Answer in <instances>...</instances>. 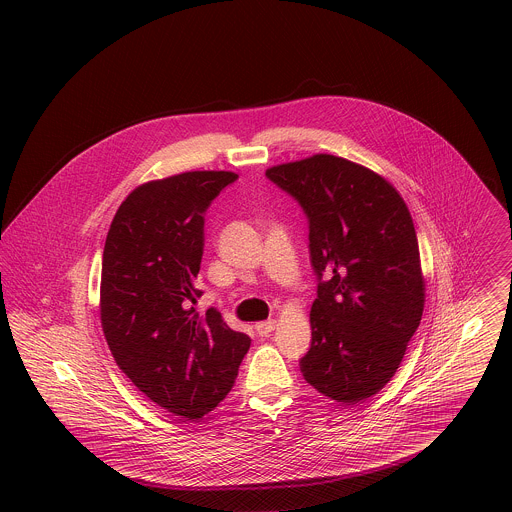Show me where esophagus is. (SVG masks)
<instances>
[{"instance_id":"1","label":"esophagus","mask_w":512,"mask_h":512,"mask_svg":"<svg viewBox=\"0 0 512 512\" xmlns=\"http://www.w3.org/2000/svg\"><path fill=\"white\" fill-rule=\"evenodd\" d=\"M276 328V320H272V318H268V320H263V322H257L255 324V330H257V334L263 338V336H268L272 330Z\"/></svg>"}]
</instances>
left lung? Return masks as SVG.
<instances>
[{
  "label": "left lung",
  "mask_w": 512,
  "mask_h": 512,
  "mask_svg": "<svg viewBox=\"0 0 512 512\" xmlns=\"http://www.w3.org/2000/svg\"><path fill=\"white\" fill-rule=\"evenodd\" d=\"M267 176L303 207L320 280L301 374L338 403L365 401L397 372L424 311L409 207L384 176L328 153L274 165Z\"/></svg>",
  "instance_id": "8db88e82"
}]
</instances>
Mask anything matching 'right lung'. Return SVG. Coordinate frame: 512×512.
Instances as JSON below:
<instances>
[{
  "label": "right lung",
  "mask_w": 512,
  "mask_h": 512,
  "mask_svg": "<svg viewBox=\"0 0 512 512\" xmlns=\"http://www.w3.org/2000/svg\"><path fill=\"white\" fill-rule=\"evenodd\" d=\"M230 171L180 172L134 188L117 209L101 261L99 318L111 355L159 407L188 420L211 413L232 390L251 340L219 311L203 317V215Z\"/></svg>",
  "instance_id": "1"
}]
</instances>
